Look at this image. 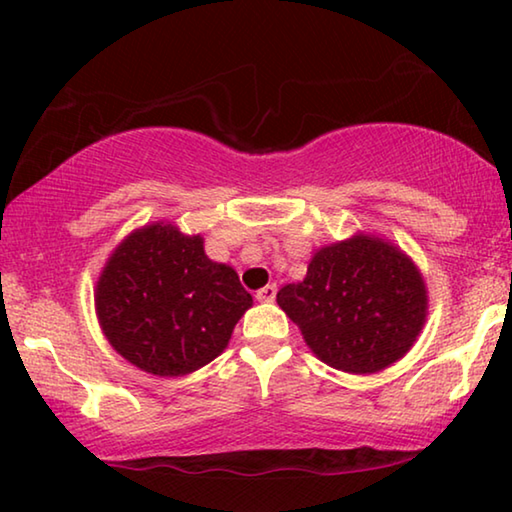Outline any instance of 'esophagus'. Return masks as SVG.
<instances>
[{"label": "esophagus", "instance_id": "34e87169", "mask_svg": "<svg viewBox=\"0 0 512 512\" xmlns=\"http://www.w3.org/2000/svg\"><path fill=\"white\" fill-rule=\"evenodd\" d=\"M275 293H277L275 284H266V287H262V289H259V291L255 293V298H257L259 302H273V300H275Z\"/></svg>", "mask_w": 512, "mask_h": 512}]
</instances>
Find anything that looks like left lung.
<instances>
[{
	"mask_svg": "<svg viewBox=\"0 0 512 512\" xmlns=\"http://www.w3.org/2000/svg\"><path fill=\"white\" fill-rule=\"evenodd\" d=\"M277 305L320 361L352 375L400 361L429 314L420 268L393 241L368 232L318 248L305 280L277 291Z\"/></svg>",
	"mask_w": 512,
	"mask_h": 512,
	"instance_id": "obj_1",
	"label": "left lung"
}]
</instances>
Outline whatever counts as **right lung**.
<instances>
[{"label":"right lung","mask_w":512,"mask_h":512,"mask_svg":"<svg viewBox=\"0 0 512 512\" xmlns=\"http://www.w3.org/2000/svg\"><path fill=\"white\" fill-rule=\"evenodd\" d=\"M253 307L232 266L205 255L201 235L171 221L133 230L112 250L94 287L108 343L135 368L183 377L228 348Z\"/></svg>","instance_id":"add662e5"}]
</instances>
